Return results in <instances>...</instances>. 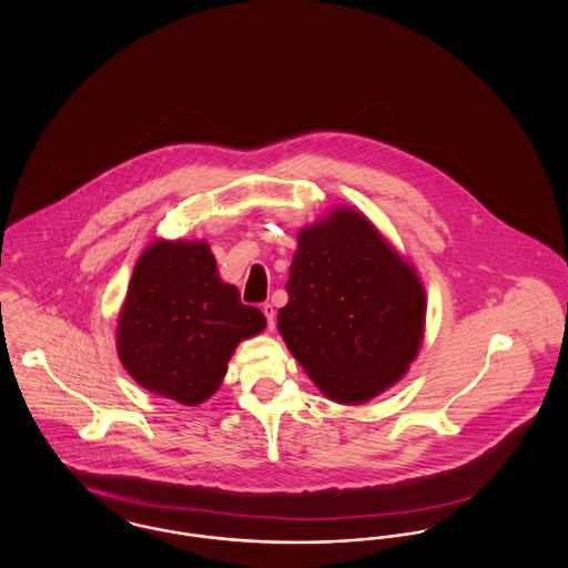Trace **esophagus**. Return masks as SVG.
I'll return each mask as SVG.
<instances>
[{
    "mask_svg": "<svg viewBox=\"0 0 568 568\" xmlns=\"http://www.w3.org/2000/svg\"><path fill=\"white\" fill-rule=\"evenodd\" d=\"M262 311H264V315H266L268 329H274V325H276V311H274V306H272L271 302H266V304H262Z\"/></svg>",
    "mask_w": 568,
    "mask_h": 568,
    "instance_id": "obj_1",
    "label": "esophagus"
}]
</instances>
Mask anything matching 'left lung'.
<instances>
[{
  "label": "left lung",
  "instance_id": "left-lung-1",
  "mask_svg": "<svg viewBox=\"0 0 568 568\" xmlns=\"http://www.w3.org/2000/svg\"><path fill=\"white\" fill-rule=\"evenodd\" d=\"M290 271L278 332L327 398L357 405L405 375L426 294L366 216L341 209L302 230Z\"/></svg>",
  "mask_w": 568,
  "mask_h": 568
}]
</instances>
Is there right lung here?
Returning a JSON list of instances; mask_svg holds the SVG:
<instances>
[{
  "mask_svg": "<svg viewBox=\"0 0 568 568\" xmlns=\"http://www.w3.org/2000/svg\"><path fill=\"white\" fill-rule=\"evenodd\" d=\"M264 327V313L216 274L209 244L160 241L135 264L116 349L142 387L200 405L221 385L236 345Z\"/></svg>",
  "mask_w": 568,
  "mask_h": 568,
  "instance_id": "obj_1",
  "label": "right lung"
}]
</instances>
